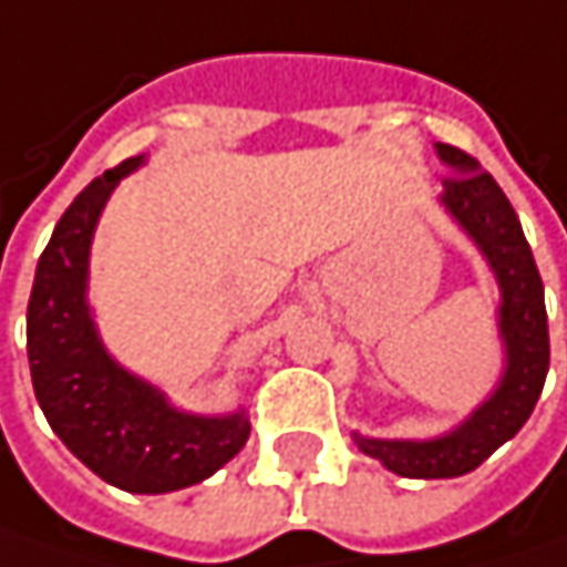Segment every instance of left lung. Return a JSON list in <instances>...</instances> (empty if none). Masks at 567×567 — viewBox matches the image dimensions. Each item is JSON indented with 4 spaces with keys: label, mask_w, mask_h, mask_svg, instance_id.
I'll use <instances>...</instances> for the list:
<instances>
[{
    "label": "left lung",
    "mask_w": 567,
    "mask_h": 567,
    "mask_svg": "<svg viewBox=\"0 0 567 567\" xmlns=\"http://www.w3.org/2000/svg\"><path fill=\"white\" fill-rule=\"evenodd\" d=\"M436 156L452 169V176L443 179L440 202L475 240L501 288L497 327L504 343V372L482 408L436 440H369L352 433L359 450L404 478H458L475 472L529 420L549 372L543 279L514 205L475 156L450 144H436Z\"/></svg>",
    "instance_id": "obj_1"
}]
</instances>
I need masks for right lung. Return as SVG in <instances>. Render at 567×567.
I'll use <instances>...</instances> for the list:
<instances>
[{"instance_id": "right-lung-1", "label": "right lung", "mask_w": 567, "mask_h": 567, "mask_svg": "<svg viewBox=\"0 0 567 567\" xmlns=\"http://www.w3.org/2000/svg\"><path fill=\"white\" fill-rule=\"evenodd\" d=\"M141 159L92 179L56 220L28 301V362L51 430L85 468L131 494H166L212 478L250 440V420L176 411L99 340L85 305L89 247L109 195Z\"/></svg>"}]
</instances>
